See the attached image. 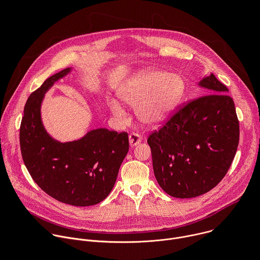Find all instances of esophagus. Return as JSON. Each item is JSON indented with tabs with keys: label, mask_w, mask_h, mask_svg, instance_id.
<instances>
[{
	"label": "esophagus",
	"mask_w": 260,
	"mask_h": 260,
	"mask_svg": "<svg viewBox=\"0 0 260 260\" xmlns=\"http://www.w3.org/2000/svg\"><path fill=\"white\" fill-rule=\"evenodd\" d=\"M129 139V144L131 146H136L142 141V137L138 133H132L128 137Z\"/></svg>",
	"instance_id": "esophagus-1"
}]
</instances>
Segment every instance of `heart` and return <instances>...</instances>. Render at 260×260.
I'll use <instances>...</instances> for the list:
<instances>
[{
  "instance_id": "heart-1",
  "label": "heart",
  "mask_w": 260,
  "mask_h": 260,
  "mask_svg": "<svg viewBox=\"0 0 260 260\" xmlns=\"http://www.w3.org/2000/svg\"><path fill=\"white\" fill-rule=\"evenodd\" d=\"M182 90L183 83L177 76H167L164 72L153 71L141 75L120 96L129 105L139 102L136 109L138 117L143 122L153 125L167 118ZM109 107L116 117H124V111L118 103L110 102Z\"/></svg>"
}]
</instances>
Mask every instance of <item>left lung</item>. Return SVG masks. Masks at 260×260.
<instances>
[{"label":"left lung","instance_id":"obj_1","mask_svg":"<svg viewBox=\"0 0 260 260\" xmlns=\"http://www.w3.org/2000/svg\"><path fill=\"white\" fill-rule=\"evenodd\" d=\"M201 96L176 108L147 139L159 186L171 197L202 196L224 178L240 139V124L228 87L204 78Z\"/></svg>","mask_w":260,"mask_h":260}]
</instances>
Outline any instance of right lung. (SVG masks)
Segmentation results:
<instances>
[{"instance_id": "add662e5", "label": "right lung", "mask_w": 260, "mask_h": 260, "mask_svg": "<svg viewBox=\"0 0 260 260\" xmlns=\"http://www.w3.org/2000/svg\"><path fill=\"white\" fill-rule=\"evenodd\" d=\"M69 71L50 76L28 96L19 128L20 150L30 177L44 192L63 204L92 206L112 190L128 152V135L98 128L79 141L64 144L47 135L40 117L41 101Z\"/></svg>"}]
</instances>
